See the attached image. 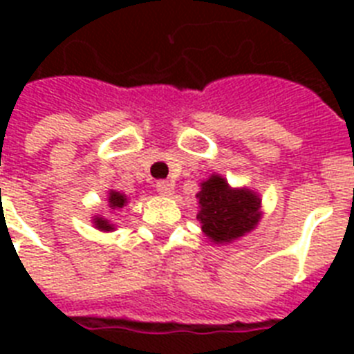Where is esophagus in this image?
<instances>
[{
    "instance_id": "obj_1",
    "label": "esophagus",
    "mask_w": 354,
    "mask_h": 354,
    "mask_svg": "<svg viewBox=\"0 0 354 354\" xmlns=\"http://www.w3.org/2000/svg\"><path fill=\"white\" fill-rule=\"evenodd\" d=\"M156 189H158L159 195L170 196L171 193H174V184L168 183V180H158V183H156Z\"/></svg>"
}]
</instances>
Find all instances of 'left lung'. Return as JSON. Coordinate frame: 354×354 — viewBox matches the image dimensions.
I'll return each instance as SVG.
<instances>
[{
    "mask_svg": "<svg viewBox=\"0 0 354 354\" xmlns=\"http://www.w3.org/2000/svg\"><path fill=\"white\" fill-rule=\"evenodd\" d=\"M196 220L202 232L216 243L227 245L252 232L261 220V198L246 187H230L220 175H211L202 183Z\"/></svg>",
    "mask_w": 354,
    "mask_h": 354,
    "instance_id": "1",
    "label": "left lung"
}]
</instances>
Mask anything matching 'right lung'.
<instances>
[{
  "instance_id": "1",
  "label": "right lung",
  "mask_w": 354,
  "mask_h": 354,
  "mask_svg": "<svg viewBox=\"0 0 354 354\" xmlns=\"http://www.w3.org/2000/svg\"><path fill=\"white\" fill-rule=\"evenodd\" d=\"M108 202L111 209H120L127 204V196L111 189V192L108 193ZM93 223H95V227L99 228V230H104V232H109V230H113L115 228L113 225L109 223V220H106V218H99V216L93 218Z\"/></svg>"
}]
</instances>
